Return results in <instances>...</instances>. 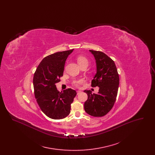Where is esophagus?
Wrapping results in <instances>:
<instances>
[{"instance_id": "esophagus-1", "label": "esophagus", "mask_w": 155, "mask_h": 155, "mask_svg": "<svg viewBox=\"0 0 155 155\" xmlns=\"http://www.w3.org/2000/svg\"><path fill=\"white\" fill-rule=\"evenodd\" d=\"M81 92V91H77V95H78V94H80Z\"/></svg>"}]
</instances>
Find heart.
<instances>
[{
	"mask_svg": "<svg viewBox=\"0 0 155 155\" xmlns=\"http://www.w3.org/2000/svg\"><path fill=\"white\" fill-rule=\"evenodd\" d=\"M77 62L78 63V64L80 65V66H81L84 65V64H87L88 66V60L87 58H86L85 57L80 56H78L77 58ZM82 82H83V81L82 80H80L74 81V84L75 86L78 87Z\"/></svg>",
	"mask_w": 155,
	"mask_h": 155,
	"instance_id": "heart-1",
	"label": "heart"
}]
</instances>
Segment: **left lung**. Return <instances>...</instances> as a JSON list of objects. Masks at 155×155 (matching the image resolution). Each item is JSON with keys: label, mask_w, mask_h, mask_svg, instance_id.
<instances>
[{"label": "left lung", "mask_w": 155, "mask_h": 155, "mask_svg": "<svg viewBox=\"0 0 155 155\" xmlns=\"http://www.w3.org/2000/svg\"><path fill=\"white\" fill-rule=\"evenodd\" d=\"M96 61V73L92 81V87L99 88L97 94L90 90L84 92L88 95L84 110L92 116L102 117L112 109L117 95L119 76L112 59L100 51L89 50Z\"/></svg>", "instance_id": "obj_1"}]
</instances>
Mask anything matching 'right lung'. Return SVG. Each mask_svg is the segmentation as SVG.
<instances>
[{
	"label": "right lung",
	"mask_w": 155,
	"mask_h": 155,
	"mask_svg": "<svg viewBox=\"0 0 155 155\" xmlns=\"http://www.w3.org/2000/svg\"><path fill=\"white\" fill-rule=\"evenodd\" d=\"M73 51L56 52L46 56L39 63L34 75L33 85L37 103L45 114L52 119L67 117L77 95L76 91L71 88L60 92L56 86L63 76L67 58Z\"/></svg>",
	"instance_id": "obj_1"
}]
</instances>
